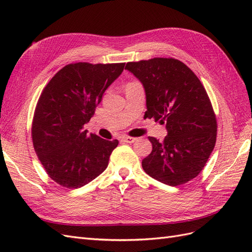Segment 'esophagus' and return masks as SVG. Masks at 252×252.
<instances>
[{
    "instance_id": "esophagus-1",
    "label": "esophagus",
    "mask_w": 252,
    "mask_h": 252,
    "mask_svg": "<svg viewBox=\"0 0 252 252\" xmlns=\"http://www.w3.org/2000/svg\"><path fill=\"white\" fill-rule=\"evenodd\" d=\"M136 139L133 138V136H129V135H124L123 138H122V141L126 142V143H133Z\"/></svg>"
}]
</instances>
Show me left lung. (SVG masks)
I'll use <instances>...</instances> for the list:
<instances>
[{
	"label": "left lung",
	"mask_w": 252,
	"mask_h": 252,
	"mask_svg": "<svg viewBox=\"0 0 252 252\" xmlns=\"http://www.w3.org/2000/svg\"><path fill=\"white\" fill-rule=\"evenodd\" d=\"M125 69L138 78L146 93L144 118L166 124L163 142L149 136L152 151L142 161L151 178L170 186L191 181L216 146L218 123L210 98L194 72L173 58L128 62Z\"/></svg>",
	"instance_id": "1"
}]
</instances>
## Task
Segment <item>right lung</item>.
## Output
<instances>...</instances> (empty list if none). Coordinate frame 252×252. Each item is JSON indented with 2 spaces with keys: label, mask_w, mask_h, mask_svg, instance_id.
<instances>
[{
  "label": "right lung",
  "mask_w": 252,
  "mask_h": 252,
  "mask_svg": "<svg viewBox=\"0 0 252 252\" xmlns=\"http://www.w3.org/2000/svg\"><path fill=\"white\" fill-rule=\"evenodd\" d=\"M125 63H71L59 70L37 100L32 125L33 148L48 177L68 189L100 175L119 141L84 130L103 94Z\"/></svg>",
  "instance_id": "add662e5"
}]
</instances>
